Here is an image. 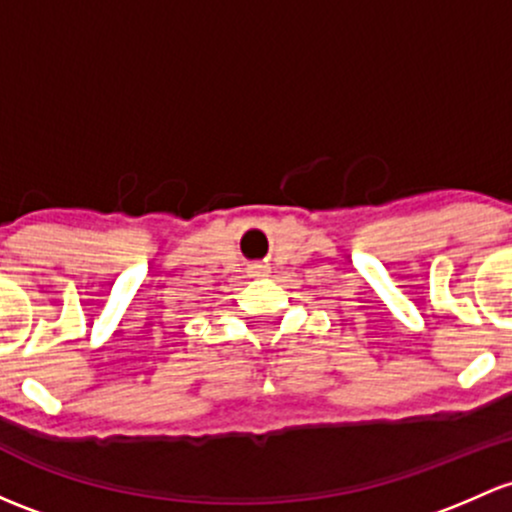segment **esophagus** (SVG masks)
I'll return each instance as SVG.
<instances>
[{"label":"esophagus","instance_id":"esophagus-1","mask_svg":"<svg viewBox=\"0 0 512 512\" xmlns=\"http://www.w3.org/2000/svg\"><path fill=\"white\" fill-rule=\"evenodd\" d=\"M250 274L252 277H265L267 265H260V262H257V265H250Z\"/></svg>","mask_w":512,"mask_h":512}]
</instances>
